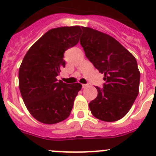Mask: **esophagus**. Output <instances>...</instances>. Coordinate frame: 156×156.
Masks as SVG:
<instances>
[{"instance_id":"34e87169","label":"esophagus","mask_w":156,"mask_h":156,"mask_svg":"<svg viewBox=\"0 0 156 156\" xmlns=\"http://www.w3.org/2000/svg\"><path fill=\"white\" fill-rule=\"evenodd\" d=\"M88 87V84H82V87L83 88H85V87Z\"/></svg>"}]
</instances>
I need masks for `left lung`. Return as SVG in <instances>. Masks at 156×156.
<instances>
[{
  "instance_id": "1",
  "label": "left lung",
  "mask_w": 156,
  "mask_h": 156,
  "mask_svg": "<svg viewBox=\"0 0 156 156\" xmlns=\"http://www.w3.org/2000/svg\"><path fill=\"white\" fill-rule=\"evenodd\" d=\"M80 43L86 57L104 74L103 88L96 86L97 97L89 103L94 117L115 122L128 112L139 93L140 73L134 56L111 36L82 27Z\"/></svg>"
}]
</instances>
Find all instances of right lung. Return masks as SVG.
Returning a JSON list of instances; mask_svg holds the SVG:
<instances>
[{"label": "right lung", "instance_id": "right-lung-1", "mask_svg": "<svg viewBox=\"0 0 156 156\" xmlns=\"http://www.w3.org/2000/svg\"><path fill=\"white\" fill-rule=\"evenodd\" d=\"M80 26L49 30L30 48L19 70V87L31 115L48 125L59 123L70 115L81 84H66L56 76L66 66V50L79 41Z\"/></svg>", "mask_w": 156, "mask_h": 156}]
</instances>
